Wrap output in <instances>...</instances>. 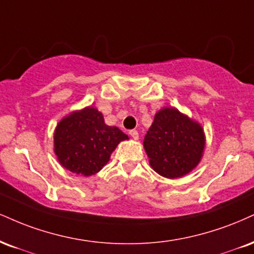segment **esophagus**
Instances as JSON below:
<instances>
[{"label": "esophagus", "instance_id": "esophagus-1", "mask_svg": "<svg viewBox=\"0 0 254 254\" xmlns=\"http://www.w3.org/2000/svg\"><path fill=\"white\" fill-rule=\"evenodd\" d=\"M129 133H130V136L132 137L133 139H138L139 133H138V131H137V130H130Z\"/></svg>", "mask_w": 254, "mask_h": 254}]
</instances>
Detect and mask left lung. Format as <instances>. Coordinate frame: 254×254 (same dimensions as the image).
<instances>
[{
	"label": "left lung",
	"instance_id": "obj_1",
	"mask_svg": "<svg viewBox=\"0 0 254 254\" xmlns=\"http://www.w3.org/2000/svg\"><path fill=\"white\" fill-rule=\"evenodd\" d=\"M143 144L152 169L161 176L176 179L197 166L204 135L200 124L176 109L166 108L155 115Z\"/></svg>",
	"mask_w": 254,
	"mask_h": 254
}]
</instances>
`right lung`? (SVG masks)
<instances>
[{
	"mask_svg": "<svg viewBox=\"0 0 254 254\" xmlns=\"http://www.w3.org/2000/svg\"><path fill=\"white\" fill-rule=\"evenodd\" d=\"M127 135L117 127L104 123L103 115L93 108L73 112L58 124L54 151L66 169L91 176L108 163L112 151Z\"/></svg>",
	"mask_w": 254,
	"mask_h": 254,
	"instance_id": "obj_1",
	"label": "right lung"
}]
</instances>
